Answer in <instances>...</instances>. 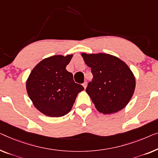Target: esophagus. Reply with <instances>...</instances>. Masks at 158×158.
<instances>
[{"mask_svg":"<svg viewBox=\"0 0 158 158\" xmlns=\"http://www.w3.org/2000/svg\"><path fill=\"white\" fill-rule=\"evenodd\" d=\"M83 86L84 87L85 89L86 88V87H87V82H84V83H83Z\"/></svg>","mask_w":158,"mask_h":158,"instance_id":"34e87169","label":"esophagus"}]
</instances>
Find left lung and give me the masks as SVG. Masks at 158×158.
I'll return each mask as SVG.
<instances>
[{
  "mask_svg": "<svg viewBox=\"0 0 158 158\" xmlns=\"http://www.w3.org/2000/svg\"><path fill=\"white\" fill-rule=\"evenodd\" d=\"M81 56L93 75L86 93L97 110L107 115L126 107L136 85L135 77L128 65L118 57L103 52H82Z\"/></svg>",
  "mask_w": 158,
  "mask_h": 158,
  "instance_id": "1",
  "label": "left lung"
}]
</instances>
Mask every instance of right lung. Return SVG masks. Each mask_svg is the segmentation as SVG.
Listing matches in <instances>:
<instances>
[{
	"label": "right lung",
	"instance_id": "add662e5",
	"mask_svg": "<svg viewBox=\"0 0 158 158\" xmlns=\"http://www.w3.org/2000/svg\"><path fill=\"white\" fill-rule=\"evenodd\" d=\"M73 55H56L36 65L26 81V90L33 106L45 115L62 117L71 110L77 94L84 90L66 70Z\"/></svg>",
	"mask_w": 158,
	"mask_h": 158
}]
</instances>
